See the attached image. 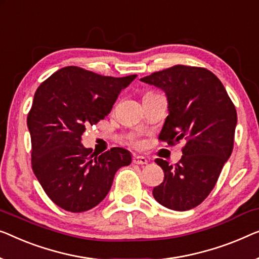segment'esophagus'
Masks as SVG:
<instances>
[{"label":"esophagus","instance_id":"esophagus-1","mask_svg":"<svg viewBox=\"0 0 259 259\" xmlns=\"http://www.w3.org/2000/svg\"><path fill=\"white\" fill-rule=\"evenodd\" d=\"M133 162L136 164H147L148 160L146 159L145 156H140V155H136L133 157Z\"/></svg>","mask_w":259,"mask_h":259}]
</instances>
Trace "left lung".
<instances>
[{"label": "left lung", "instance_id": "obj_1", "mask_svg": "<svg viewBox=\"0 0 259 259\" xmlns=\"http://www.w3.org/2000/svg\"><path fill=\"white\" fill-rule=\"evenodd\" d=\"M162 90L168 117L160 140L186 142L175 167L162 159L163 182L153 196L163 207L185 211L195 208L215 187L234 147L237 113L223 84L203 67L175 65L140 79Z\"/></svg>", "mask_w": 259, "mask_h": 259}]
</instances>
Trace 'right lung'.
<instances>
[{
	"instance_id": "1",
	"label": "right lung",
	"mask_w": 259,
	"mask_h": 259,
	"mask_svg": "<svg viewBox=\"0 0 259 259\" xmlns=\"http://www.w3.org/2000/svg\"><path fill=\"white\" fill-rule=\"evenodd\" d=\"M136 78L105 77L66 66L37 89L27 120L32 169L44 192L64 210L95 208L110 192L119 168L132 162L131 152L119 147L93 156L81 136L110 113Z\"/></svg>"
}]
</instances>
